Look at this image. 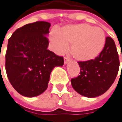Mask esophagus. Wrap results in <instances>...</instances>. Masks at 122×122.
<instances>
[{
    "mask_svg": "<svg viewBox=\"0 0 122 122\" xmlns=\"http://www.w3.org/2000/svg\"><path fill=\"white\" fill-rule=\"evenodd\" d=\"M69 59L68 57H64L65 64H67L68 62H69Z\"/></svg>",
    "mask_w": 122,
    "mask_h": 122,
    "instance_id": "34e87169",
    "label": "esophagus"
}]
</instances>
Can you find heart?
<instances>
[{
	"instance_id": "b5f03b06",
	"label": "heart",
	"mask_w": 122,
	"mask_h": 122,
	"mask_svg": "<svg viewBox=\"0 0 122 122\" xmlns=\"http://www.w3.org/2000/svg\"><path fill=\"white\" fill-rule=\"evenodd\" d=\"M54 50L62 53L71 44L73 56L79 61H88L97 57L106 43L105 33L99 27L81 23L63 26L59 31L51 33Z\"/></svg>"
}]
</instances>
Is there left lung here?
<instances>
[{"mask_svg":"<svg viewBox=\"0 0 122 122\" xmlns=\"http://www.w3.org/2000/svg\"><path fill=\"white\" fill-rule=\"evenodd\" d=\"M78 63L80 74L71 79L73 89L87 97H96L106 92L116 78L120 67L119 56L113 39L106 37L103 50L94 59L78 61Z\"/></svg>","mask_w":122,"mask_h":122,"instance_id":"8db88e82","label":"left lung"}]
</instances>
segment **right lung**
<instances>
[{
  "label": "right lung",
  "instance_id": "1",
  "mask_svg": "<svg viewBox=\"0 0 122 122\" xmlns=\"http://www.w3.org/2000/svg\"><path fill=\"white\" fill-rule=\"evenodd\" d=\"M50 26L45 21L27 24L16 30L8 41L6 75L12 87L23 96L43 93L53 68L63 65V57L47 49Z\"/></svg>",
  "mask_w": 122,
  "mask_h": 122
}]
</instances>
